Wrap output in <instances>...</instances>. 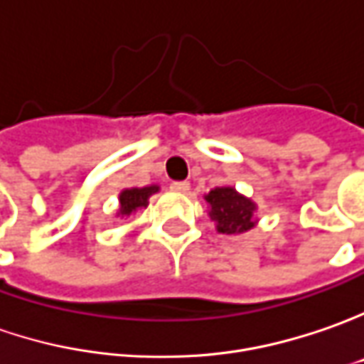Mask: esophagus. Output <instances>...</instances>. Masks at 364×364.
<instances>
[{"instance_id": "1", "label": "esophagus", "mask_w": 364, "mask_h": 364, "mask_svg": "<svg viewBox=\"0 0 364 364\" xmlns=\"http://www.w3.org/2000/svg\"><path fill=\"white\" fill-rule=\"evenodd\" d=\"M171 189L177 191V193H187L189 191V183L187 181H173L171 183Z\"/></svg>"}]
</instances>
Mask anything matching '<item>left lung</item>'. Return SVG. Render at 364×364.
Returning a JSON list of instances; mask_svg holds the SVG:
<instances>
[{
  "mask_svg": "<svg viewBox=\"0 0 364 364\" xmlns=\"http://www.w3.org/2000/svg\"><path fill=\"white\" fill-rule=\"evenodd\" d=\"M203 199L207 203V215L215 223L218 233L237 235L257 225L256 201L240 193L232 185L215 187L203 195Z\"/></svg>",
  "mask_w": 364,
  "mask_h": 364,
  "instance_id": "obj_1",
  "label": "left lung"
}]
</instances>
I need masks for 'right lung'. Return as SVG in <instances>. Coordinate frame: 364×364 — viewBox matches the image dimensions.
Wrapping results in <instances>:
<instances>
[{
  "mask_svg": "<svg viewBox=\"0 0 364 364\" xmlns=\"http://www.w3.org/2000/svg\"><path fill=\"white\" fill-rule=\"evenodd\" d=\"M161 189L159 185H144V187H129L122 189L119 195V209H117V218H129L132 213L141 211L149 205L151 195H155Z\"/></svg>",
  "mask_w": 364,
  "mask_h": 364,
  "instance_id": "1",
  "label": "right lung"
}]
</instances>
